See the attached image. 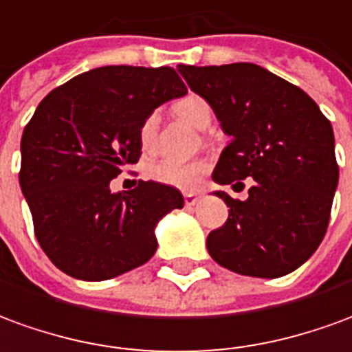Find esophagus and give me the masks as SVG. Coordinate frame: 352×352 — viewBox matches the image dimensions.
<instances>
[{
	"mask_svg": "<svg viewBox=\"0 0 352 352\" xmlns=\"http://www.w3.org/2000/svg\"><path fill=\"white\" fill-rule=\"evenodd\" d=\"M199 201H201V197L197 195V193H186V195H184V203H186V206H195Z\"/></svg>",
	"mask_w": 352,
	"mask_h": 352,
	"instance_id": "1",
	"label": "esophagus"
}]
</instances>
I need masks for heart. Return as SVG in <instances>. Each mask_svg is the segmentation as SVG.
Masks as SVG:
<instances>
[{
    "label": "heart",
    "mask_w": 352,
    "mask_h": 352,
    "mask_svg": "<svg viewBox=\"0 0 352 352\" xmlns=\"http://www.w3.org/2000/svg\"><path fill=\"white\" fill-rule=\"evenodd\" d=\"M174 111L193 124L195 129H206L212 121V108L208 102L199 94H188L174 104ZM157 131V116L149 113L140 123L138 129V140L144 149L153 146ZM208 170V164L204 161H178V159H164L159 163L151 164L148 168V176L153 182L163 186L182 189V191H193L201 186L204 174Z\"/></svg>",
    "instance_id": "heart-1"
}]
</instances>
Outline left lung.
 Returning a JSON list of instances; mask_svg holds the SVG:
<instances>
[{
	"mask_svg": "<svg viewBox=\"0 0 352 352\" xmlns=\"http://www.w3.org/2000/svg\"><path fill=\"white\" fill-rule=\"evenodd\" d=\"M178 72L231 136L212 180L243 186L252 178L244 201L214 193L229 206V218L206 239L212 260L260 278L296 271L330 221L340 178L330 121L307 92L250 62L180 64Z\"/></svg>",
	"mask_w": 352,
	"mask_h": 352,
	"instance_id": "8db88e82",
	"label": "left lung"
}]
</instances>
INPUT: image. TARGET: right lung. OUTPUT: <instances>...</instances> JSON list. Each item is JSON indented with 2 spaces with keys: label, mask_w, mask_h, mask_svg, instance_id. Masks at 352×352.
<instances>
[{
  "label": "right lung",
  "mask_w": 352,
  "mask_h": 352,
  "mask_svg": "<svg viewBox=\"0 0 352 352\" xmlns=\"http://www.w3.org/2000/svg\"><path fill=\"white\" fill-rule=\"evenodd\" d=\"M188 92L176 69L104 66L56 87L22 132L21 189L37 243L79 280H108L155 254V228L184 206L176 188L138 182L111 193L109 182L138 163L140 123Z\"/></svg>",
  "instance_id": "add662e5"
}]
</instances>
